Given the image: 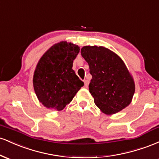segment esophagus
I'll use <instances>...</instances> for the list:
<instances>
[{"label":"esophagus","mask_w":159,"mask_h":159,"mask_svg":"<svg viewBox=\"0 0 159 159\" xmlns=\"http://www.w3.org/2000/svg\"><path fill=\"white\" fill-rule=\"evenodd\" d=\"M84 86H85V87H88L89 83H90V81H89V80H87V79L84 80Z\"/></svg>","instance_id":"34e87169"}]
</instances>
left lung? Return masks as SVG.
Wrapping results in <instances>:
<instances>
[{
    "mask_svg": "<svg viewBox=\"0 0 159 159\" xmlns=\"http://www.w3.org/2000/svg\"><path fill=\"white\" fill-rule=\"evenodd\" d=\"M81 56L92 75L89 90L94 102L104 114H114L132 102L135 86L123 60L102 46H84Z\"/></svg>",
    "mask_w": 159,
    "mask_h": 159,
    "instance_id": "8db88e82",
    "label": "left lung"
}]
</instances>
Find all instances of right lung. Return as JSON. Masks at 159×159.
<instances>
[{
	"instance_id": "1",
	"label": "right lung",
	"mask_w": 159,
	"mask_h": 159,
	"mask_svg": "<svg viewBox=\"0 0 159 159\" xmlns=\"http://www.w3.org/2000/svg\"><path fill=\"white\" fill-rule=\"evenodd\" d=\"M79 52L78 45L63 41L51 47L40 58L33 82L36 96L45 107L63 110L84 84L72 69Z\"/></svg>"
}]
</instances>
